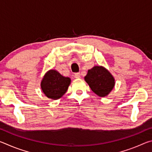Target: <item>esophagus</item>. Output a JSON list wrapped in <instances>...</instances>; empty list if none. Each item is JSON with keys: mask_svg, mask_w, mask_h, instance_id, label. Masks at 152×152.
<instances>
[{"mask_svg": "<svg viewBox=\"0 0 152 152\" xmlns=\"http://www.w3.org/2000/svg\"><path fill=\"white\" fill-rule=\"evenodd\" d=\"M74 77H75L76 78H80V74L76 73L75 74H74Z\"/></svg>", "mask_w": 152, "mask_h": 152, "instance_id": "1", "label": "esophagus"}]
</instances>
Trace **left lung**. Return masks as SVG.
Returning a JSON list of instances; mask_svg holds the SVG:
<instances>
[{"mask_svg":"<svg viewBox=\"0 0 152 152\" xmlns=\"http://www.w3.org/2000/svg\"><path fill=\"white\" fill-rule=\"evenodd\" d=\"M84 80L92 92L100 97L107 96L115 85V80L111 73L102 66H94L88 70Z\"/></svg>","mask_w":152,"mask_h":152,"instance_id":"left-lung-1","label":"left lung"}]
</instances>
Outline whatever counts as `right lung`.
Returning <instances> with one entry per match:
<instances>
[{
	"instance_id": "obj_1",
	"label": "right lung",
	"mask_w": 152,
	"mask_h": 152,
	"mask_svg": "<svg viewBox=\"0 0 152 152\" xmlns=\"http://www.w3.org/2000/svg\"><path fill=\"white\" fill-rule=\"evenodd\" d=\"M70 83V78L62 76L56 70H50L43 77L41 88L48 99L58 100L66 93Z\"/></svg>"
}]
</instances>
